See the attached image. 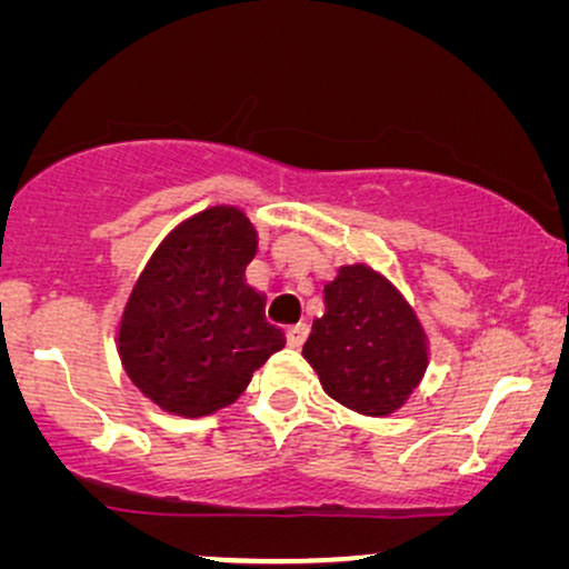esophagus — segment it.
Returning <instances> with one entry per match:
<instances>
[{
  "label": "esophagus",
  "mask_w": 569,
  "mask_h": 569,
  "mask_svg": "<svg viewBox=\"0 0 569 569\" xmlns=\"http://www.w3.org/2000/svg\"><path fill=\"white\" fill-rule=\"evenodd\" d=\"M308 338V325H292L287 329V346L290 348H300Z\"/></svg>",
  "instance_id": "34e87169"
}]
</instances>
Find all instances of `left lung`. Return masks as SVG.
Here are the masks:
<instances>
[{"mask_svg": "<svg viewBox=\"0 0 569 569\" xmlns=\"http://www.w3.org/2000/svg\"><path fill=\"white\" fill-rule=\"evenodd\" d=\"M303 359L329 398L367 417L401 409L427 369V338L413 308L382 273L342 266L325 284Z\"/></svg>", "mask_w": 569, "mask_h": 569, "instance_id": "1", "label": "left lung"}]
</instances>
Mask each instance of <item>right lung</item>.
Here are the masks:
<instances>
[{
    "mask_svg": "<svg viewBox=\"0 0 569 569\" xmlns=\"http://www.w3.org/2000/svg\"><path fill=\"white\" fill-rule=\"evenodd\" d=\"M258 234L240 208L216 206L179 223L152 252L118 327L129 380L168 413L206 417L234 403L284 332L244 269Z\"/></svg>",
    "mask_w": 569,
    "mask_h": 569,
    "instance_id": "right-lung-1",
    "label": "right lung"
}]
</instances>
